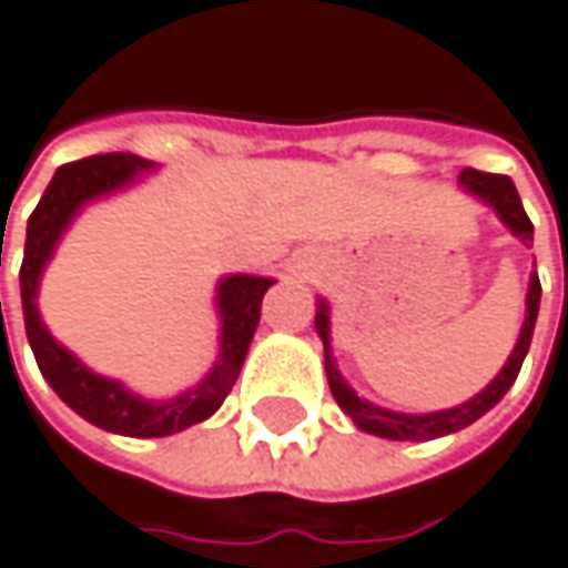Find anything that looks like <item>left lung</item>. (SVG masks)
Returning a JSON list of instances; mask_svg holds the SVG:
<instances>
[{
  "label": "left lung",
  "instance_id": "obj_1",
  "mask_svg": "<svg viewBox=\"0 0 568 568\" xmlns=\"http://www.w3.org/2000/svg\"><path fill=\"white\" fill-rule=\"evenodd\" d=\"M460 186L470 190L474 196H480L483 203H489L493 210L499 212V219L511 229V235H518L525 244L534 241V225H530L528 212L521 206V196L511 184V178L506 174H486V171H474V168H464L460 171ZM537 308H540V280L537 273L530 276L528 288V314H525V324H521V336L508 356L506 368L493 378V382L483 387L480 394L467 404L452 409H438V413H423V416H407V413H394V409H382L368 400H362L349 384L343 382L336 362H333L331 349V311L327 302H317V314H314V327L324 339V368H327V382H331L333 400L339 404V409L356 423L358 429L368 432V435H378V438H394V442H426V438H438V435H448V432L464 429L470 423H477L486 409H493L506 390L515 384L518 372H521V362L528 356L530 336H534V324H537Z\"/></svg>",
  "mask_w": 568,
  "mask_h": 568
}]
</instances>
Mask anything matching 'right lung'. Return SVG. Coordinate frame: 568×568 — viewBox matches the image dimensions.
Segmentation results:
<instances>
[{
    "instance_id": "add662e5",
    "label": "right lung",
    "mask_w": 568,
    "mask_h": 568,
    "mask_svg": "<svg viewBox=\"0 0 568 568\" xmlns=\"http://www.w3.org/2000/svg\"><path fill=\"white\" fill-rule=\"evenodd\" d=\"M152 161L111 152V155H91L82 161H69L57 168L50 186L43 190L38 210L28 219V241H24V260H21V308H24V331L28 343L34 349L40 365V375L50 382V387L60 394L69 407L82 419L94 423L98 429L116 432V435H133V438H161L174 432L196 426L210 419L222 400L232 394L237 382V372L244 365L247 346L254 339L260 321V302L263 292L273 285L266 276H225L219 283V317H222V353L212 372L184 390L174 400L152 404L130 394L120 382L101 378L88 372L79 358L65 346H60L50 331L43 327L38 314V285L47 260L53 254L60 235L69 229L72 215L85 206L88 200H98L111 190L133 184L142 171H149Z\"/></svg>"
}]
</instances>
